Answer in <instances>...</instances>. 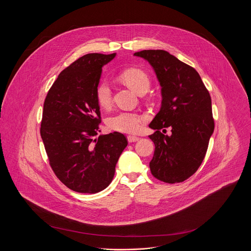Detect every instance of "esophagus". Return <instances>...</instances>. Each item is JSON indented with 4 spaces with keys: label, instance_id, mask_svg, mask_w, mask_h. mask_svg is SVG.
<instances>
[{
    "label": "esophagus",
    "instance_id": "obj_1",
    "mask_svg": "<svg viewBox=\"0 0 251 251\" xmlns=\"http://www.w3.org/2000/svg\"><path fill=\"white\" fill-rule=\"evenodd\" d=\"M140 138L137 136H133V135H128L127 136V140L129 143H133V142H137Z\"/></svg>",
    "mask_w": 251,
    "mask_h": 251
}]
</instances>
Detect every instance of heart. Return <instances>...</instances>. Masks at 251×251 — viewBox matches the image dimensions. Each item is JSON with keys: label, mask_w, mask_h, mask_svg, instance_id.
<instances>
[{"label": "heart", "mask_w": 251, "mask_h": 251, "mask_svg": "<svg viewBox=\"0 0 251 251\" xmlns=\"http://www.w3.org/2000/svg\"><path fill=\"white\" fill-rule=\"evenodd\" d=\"M122 82L134 92H147L151 86V79L147 72L139 68H128L119 74ZM112 89L106 81H100L96 87V100L100 107L108 108L112 104ZM145 117L134 112H120L108 119V126L124 133H136L140 130Z\"/></svg>", "instance_id": "1"}]
</instances>
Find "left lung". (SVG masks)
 I'll list each match as a JSON object with an SVG mask.
<instances>
[{"mask_svg": "<svg viewBox=\"0 0 251 251\" xmlns=\"http://www.w3.org/2000/svg\"><path fill=\"white\" fill-rule=\"evenodd\" d=\"M134 56L150 63L161 86V107L149 125L155 130L149 136L155 147L151 172L164 182H181L200 167L215 129L210 93L198 72L167 51ZM166 127H172L170 137L162 133Z\"/></svg>", "mask_w": 251, "mask_h": 251, "instance_id": "8db88e82", "label": "left lung"}]
</instances>
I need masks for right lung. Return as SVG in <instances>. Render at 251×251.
Returning a JSON list of instances; mask_svg holds the SVG:
<instances>
[{
  "mask_svg": "<svg viewBox=\"0 0 251 251\" xmlns=\"http://www.w3.org/2000/svg\"><path fill=\"white\" fill-rule=\"evenodd\" d=\"M116 53H91L65 69L45 98L40 135L57 178L73 191L97 193L112 181L127 146L120 132L96 136L101 123L96 87Z\"/></svg>",
  "mask_w": 251,
  "mask_h": 251,
  "instance_id": "obj_1",
  "label": "right lung"
}]
</instances>
